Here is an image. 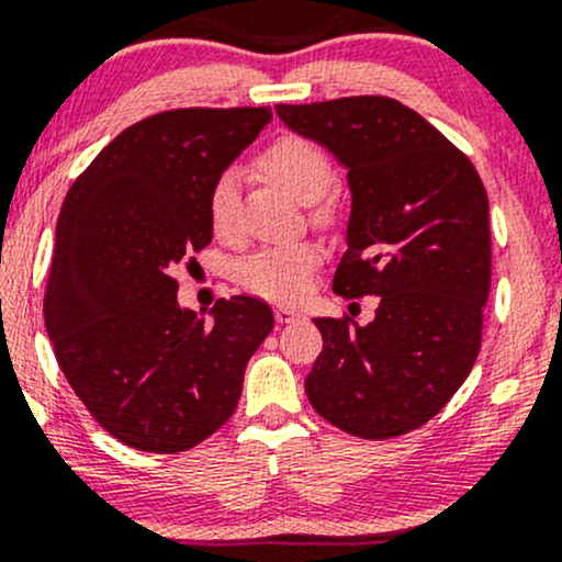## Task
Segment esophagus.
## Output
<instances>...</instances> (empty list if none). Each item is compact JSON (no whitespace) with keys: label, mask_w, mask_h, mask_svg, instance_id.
I'll return each instance as SVG.
<instances>
[{"label":"esophagus","mask_w":562,"mask_h":562,"mask_svg":"<svg viewBox=\"0 0 562 562\" xmlns=\"http://www.w3.org/2000/svg\"><path fill=\"white\" fill-rule=\"evenodd\" d=\"M300 316H303V313H300L297 307L276 305V322H279V324H292V322H297Z\"/></svg>","instance_id":"1"}]
</instances>
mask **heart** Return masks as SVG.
Listing matches in <instances>:
<instances>
[{"label": "heart", "instance_id": "heart-1", "mask_svg": "<svg viewBox=\"0 0 562 562\" xmlns=\"http://www.w3.org/2000/svg\"><path fill=\"white\" fill-rule=\"evenodd\" d=\"M255 168L305 206L322 201L335 182L329 155L303 136L276 138L257 155ZM206 211L216 238H238V179L233 171H222L211 182ZM318 216H327V211L318 209ZM318 262H322V249L316 244L265 246L238 265V281L240 286L262 297L294 300L305 292Z\"/></svg>", "mask_w": 562, "mask_h": 562}]
</instances>
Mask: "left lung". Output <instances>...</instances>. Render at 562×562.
I'll use <instances>...</instances> for the list:
<instances>
[{
	"mask_svg": "<svg viewBox=\"0 0 562 562\" xmlns=\"http://www.w3.org/2000/svg\"><path fill=\"white\" fill-rule=\"evenodd\" d=\"M276 112L348 168V251L331 289L378 297L364 327L313 318L324 348L305 378L307 400L353 437H402L450 402L480 353L487 192L472 160L396 99L348 95Z\"/></svg>",
	"mask_w": 562,
	"mask_h": 562,
	"instance_id": "8db88e82",
	"label": "left lung"
}]
</instances>
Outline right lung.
<instances>
[{"mask_svg": "<svg viewBox=\"0 0 562 562\" xmlns=\"http://www.w3.org/2000/svg\"><path fill=\"white\" fill-rule=\"evenodd\" d=\"M270 117V106L153 114L66 192L45 327L75 394L128 448L182 452L211 437L273 329L268 303L244 294L216 300L206 322L177 303L173 279L211 244V182Z\"/></svg>", "mask_w": 562, "mask_h": 562, "instance_id": "add662e5", "label": "right lung"}]
</instances>
